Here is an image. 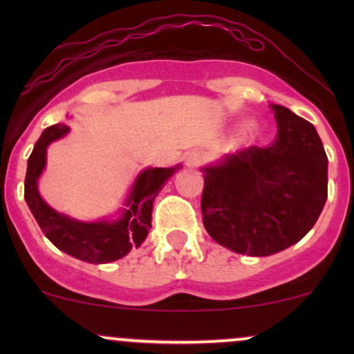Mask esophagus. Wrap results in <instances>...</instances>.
I'll list each match as a JSON object with an SVG mask.
<instances>
[{"instance_id":"34e87169","label":"esophagus","mask_w":354,"mask_h":354,"mask_svg":"<svg viewBox=\"0 0 354 354\" xmlns=\"http://www.w3.org/2000/svg\"><path fill=\"white\" fill-rule=\"evenodd\" d=\"M203 161H205V154L201 151H198V149H193V151H188L185 154V163L188 166H200Z\"/></svg>"}]
</instances>
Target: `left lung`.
I'll return each instance as SVG.
<instances>
[{
    "label": "left lung",
    "mask_w": 354,
    "mask_h": 354,
    "mask_svg": "<svg viewBox=\"0 0 354 354\" xmlns=\"http://www.w3.org/2000/svg\"><path fill=\"white\" fill-rule=\"evenodd\" d=\"M278 138L203 168V225L214 241L248 256H270L315 226L328 198V158L315 126L273 104Z\"/></svg>",
    "instance_id": "8db88e82"
}]
</instances>
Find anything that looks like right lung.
Instances as JSON below:
<instances>
[{
	"mask_svg": "<svg viewBox=\"0 0 354 354\" xmlns=\"http://www.w3.org/2000/svg\"><path fill=\"white\" fill-rule=\"evenodd\" d=\"M70 131L66 124H53L36 141L33 153L28 158L24 178V200L39 228L58 250L86 263L116 261L138 248L151 228L153 201L176 168H149L136 178L128 198V209L115 223H80L56 213L41 200L38 193V178L46 165V148Z\"/></svg>",
	"mask_w": 354,
	"mask_h": 354,
	"instance_id": "obj_1",
	"label": "right lung"
}]
</instances>
